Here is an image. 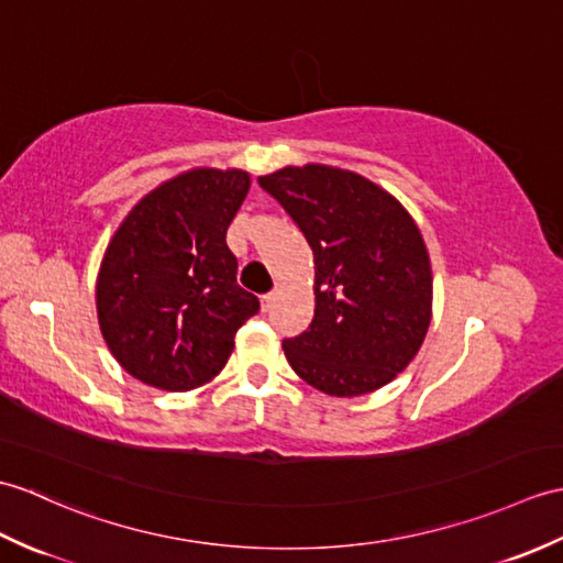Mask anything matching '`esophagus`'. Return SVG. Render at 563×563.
<instances>
[{
  "label": "esophagus",
  "mask_w": 563,
  "mask_h": 563,
  "mask_svg": "<svg viewBox=\"0 0 563 563\" xmlns=\"http://www.w3.org/2000/svg\"><path fill=\"white\" fill-rule=\"evenodd\" d=\"M278 297H280V292H278V290H273V292H268V295L261 297V309H264V311H271L273 307H276Z\"/></svg>",
  "instance_id": "34e87169"
}]
</instances>
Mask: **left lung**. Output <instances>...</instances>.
Here are the masks:
<instances>
[{
    "label": "left lung",
    "mask_w": 563,
    "mask_h": 563,
    "mask_svg": "<svg viewBox=\"0 0 563 563\" xmlns=\"http://www.w3.org/2000/svg\"><path fill=\"white\" fill-rule=\"evenodd\" d=\"M313 252V319L283 341L299 378L325 396L374 394L408 367L431 321V264L405 206L333 165L258 177Z\"/></svg>",
    "instance_id": "obj_1"
}]
</instances>
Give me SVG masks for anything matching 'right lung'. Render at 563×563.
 <instances>
[{
	"mask_svg": "<svg viewBox=\"0 0 563 563\" xmlns=\"http://www.w3.org/2000/svg\"><path fill=\"white\" fill-rule=\"evenodd\" d=\"M250 187L244 169L194 167L148 191L114 230L96 283L98 323L139 382L175 394L213 382L258 311L225 242Z\"/></svg>",
	"mask_w": 563,
	"mask_h": 563,
	"instance_id": "obj_1",
	"label": "right lung"
}]
</instances>
